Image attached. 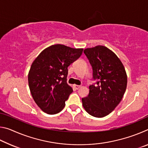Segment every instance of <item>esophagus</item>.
I'll return each instance as SVG.
<instances>
[{"instance_id":"34e87169","label":"esophagus","mask_w":148,"mask_h":148,"mask_svg":"<svg viewBox=\"0 0 148 148\" xmlns=\"http://www.w3.org/2000/svg\"><path fill=\"white\" fill-rule=\"evenodd\" d=\"M74 88L76 89H78L79 87H80V86H77V85H74Z\"/></svg>"}]
</instances>
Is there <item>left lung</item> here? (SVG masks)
Masks as SVG:
<instances>
[{
  "mask_svg": "<svg viewBox=\"0 0 148 148\" xmlns=\"http://www.w3.org/2000/svg\"><path fill=\"white\" fill-rule=\"evenodd\" d=\"M92 67V81L87 97L82 99L87 113L96 117L108 115L119 104L126 90L127 77L122 62L103 46L84 51Z\"/></svg>",
  "mask_w": 148,
  "mask_h": 148,
  "instance_id": "obj_1",
  "label": "left lung"
}]
</instances>
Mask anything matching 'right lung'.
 Wrapping results in <instances>:
<instances>
[{"mask_svg":"<svg viewBox=\"0 0 148 148\" xmlns=\"http://www.w3.org/2000/svg\"><path fill=\"white\" fill-rule=\"evenodd\" d=\"M83 49L56 44L43 50L30 69L29 89L34 101L48 114H56L73 91L66 82L68 67L82 56Z\"/></svg>","mask_w":148,"mask_h":148,"instance_id":"add662e5","label":"right lung"}]
</instances>
